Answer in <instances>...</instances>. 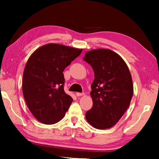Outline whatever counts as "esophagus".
Here are the masks:
<instances>
[{
  "mask_svg": "<svg viewBox=\"0 0 159 159\" xmlns=\"http://www.w3.org/2000/svg\"><path fill=\"white\" fill-rule=\"evenodd\" d=\"M84 94V93H79V92H76V96H81Z\"/></svg>",
  "mask_w": 159,
  "mask_h": 159,
  "instance_id": "1",
  "label": "esophagus"
}]
</instances>
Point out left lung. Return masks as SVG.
<instances>
[{
  "label": "left lung",
  "instance_id": "8db88e82",
  "mask_svg": "<svg viewBox=\"0 0 159 159\" xmlns=\"http://www.w3.org/2000/svg\"><path fill=\"white\" fill-rule=\"evenodd\" d=\"M83 60L92 67L94 80L90 92L92 109L86 120L98 129L109 128L116 124L130 105L133 85L130 71L122 58L109 49L92 50Z\"/></svg>",
  "mask_w": 159,
  "mask_h": 159
}]
</instances>
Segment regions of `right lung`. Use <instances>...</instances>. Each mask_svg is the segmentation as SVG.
<instances>
[{"mask_svg":"<svg viewBox=\"0 0 159 159\" xmlns=\"http://www.w3.org/2000/svg\"><path fill=\"white\" fill-rule=\"evenodd\" d=\"M82 49L48 43L29 57L22 79V92L29 111L45 124L58 122L73 99L64 92L63 72L79 57Z\"/></svg>","mask_w":159,"mask_h":159,"instance_id":"1","label":"right lung"}]
</instances>
